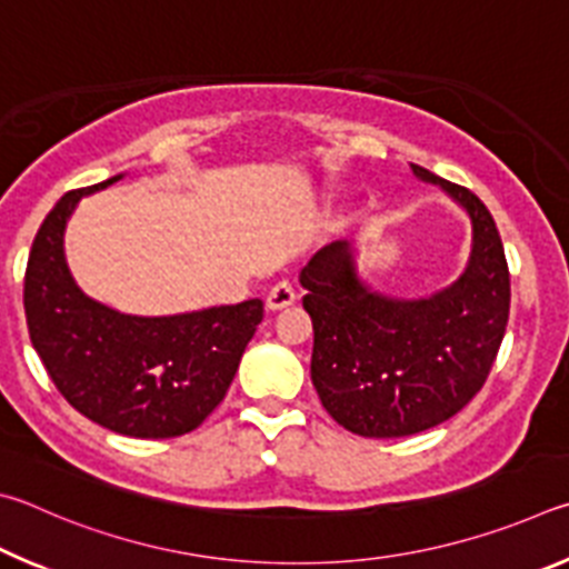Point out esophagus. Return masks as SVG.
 Returning a JSON list of instances; mask_svg holds the SVG:
<instances>
[{"label":"esophagus","instance_id":"esophagus-1","mask_svg":"<svg viewBox=\"0 0 569 569\" xmlns=\"http://www.w3.org/2000/svg\"><path fill=\"white\" fill-rule=\"evenodd\" d=\"M295 287H292V282H287V279H282V282H277L272 290H269V295H267V307L272 312H277V310H284V307H290L292 302H295Z\"/></svg>","mask_w":569,"mask_h":569}]
</instances>
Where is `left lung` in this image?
Instances as JSON below:
<instances>
[{
    "instance_id": "obj_1",
    "label": "left lung",
    "mask_w": 569,
    "mask_h": 569,
    "mask_svg": "<svg viewBox=\"0 0 569 569\" xmlns=\"http://www.w3.org/2000/svg\"><path fill=\"white\" fill-rule=\"evenodd\" d=\"M472 224L462 274L430 297L377 292L357 272L350 239L302 267L312 317V385L325 410L360 437H407L450 420L482 390L510 317V272L492 214L470 189L412 164Z\"/></svg>"
}]
</instances>
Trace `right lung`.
Here are the masks:
<instances>
[{"instance_id": "right-lung-1", "label": "right lung", "mask_w": 569, "mask_h": 569, "mask_svg": "<svg viewBox=\"0 0 569 569\" xmlns=\"http://www.w3.org/2000/svg\"><path fill=\"white\" fill-rule=\"evenodd\" d=\"M124 174L67 192L39 227L24 274V315L39 360L64 400L117 435L164 440L192 432L224 400L262 300L139 317L79 290L64 229L79 199Z\"/></svg>"}]
</instances>
